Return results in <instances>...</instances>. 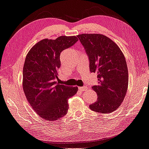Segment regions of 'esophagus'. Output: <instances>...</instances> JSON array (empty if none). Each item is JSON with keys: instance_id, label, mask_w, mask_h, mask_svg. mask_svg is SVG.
Segmentation results:
<instances>
[{"instance_id": "34e87169", "label": "esophagus", "mask_w": 149, "mask_h": 149, "mask_svg": "<svg viewBox=\"0 0 149 149\" xmlns=\"http://www.w3.org/2000/svg\"><path fill=\"white\" fill-rule=\"evenodd\" d=\"M78 89L81 91H86L87 89V87L86 86H83V87H78Z\"/></svg>"}]
</instances>
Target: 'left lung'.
Wrapping results in <instances>:
<instances>
[{
  "mask_svg": "<svg viewBox=\"0 0 149 149\" xmlns=\"http://www.w3.org/2000/svg\"><path fill=\"white\" fill-rule=\"evenodd\" d=\"M77 36L89 58L91 72L98 74V85L92 87L98 99L89 108L97 113H111L120 107L128 88L125 56L118 45L104 35L81 34Z\"/></svg>",
  "mask_w": 149,
  "mask_h": 149,
  "instance_id": "8db88e82",
  "label": "left lung"
}]
</instances>
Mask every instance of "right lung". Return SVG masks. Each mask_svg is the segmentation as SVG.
Wrapping results in <instances>:
<instances>
[{"mask_svg": "<svg viewBox=\"0 0 149 149\" xmlns=\"http://www.w3.org/2000/svg\"><path fill=\"white\" fill-rule=\"evenodd\" d=\"M78 40L75 36H61L55 40L45 38L29 50L23 68L22 86L30 105L47 121H54L68 113V100L78 91L56 81L62 51Z\"/></svg>", "mask_w": 149, "mask_h": 149, "instance_id": "add662e5", "label": "right lung"}]
</instances>
